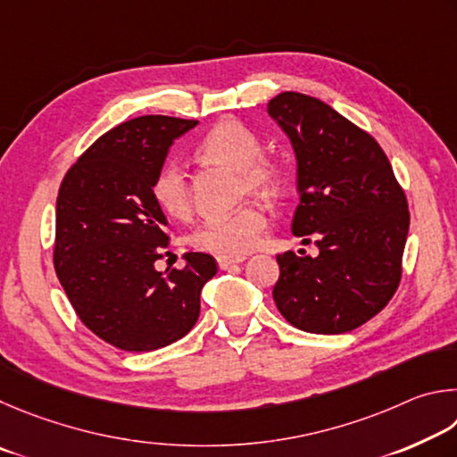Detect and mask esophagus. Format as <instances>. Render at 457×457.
Segmentation results:
<instances>
[{
	"instance_id": "esophagus-1",
	"label": "esophagus",
	"mask_w": 457,
	"mask_h": 457,
	"mask_svg": "<svg viewBox=\"0 0 457 457\" xmlns=\"http://www.w3.org/2000/svg\"><path fill=\"white\" fill-rule=\"evenodd\" d=\"M243 261H245V257H238V259H235V257H219V259H216L220 270H227V269H230L233 265H238V262H243Z\"/></svg>"
}]
</instances>
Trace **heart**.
I'll return each mask as SVG.
<instances>
[{"mask_svg": "<svg viewBox=\"0 0 457 457\" xmlns=\"http://www.w3.org/2000/svg\"><path fill=\"white\" fill-rule=\"evenodd\" d=\"M196 152L206 162L243 174L245 187L253 195L273 196L283 187L281 166L261 156L259 136L238 120H222L216 124L200 140ZM152 195L156 204L172 219H184L190 212L188 182L179 164L160 168L152 184ZM265 224L267 219L259 208L245 206L235 214L206 219L190 235V245L198 251L238 259L253 251Z\"/></svg>", "mask_w": 457, "mask_h": 457, "instance_id": "heart-1", "label": "heart"}]
</instances>
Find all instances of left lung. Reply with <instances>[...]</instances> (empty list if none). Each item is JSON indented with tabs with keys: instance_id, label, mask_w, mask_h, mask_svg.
<instances>
[{
	"instance_id": "obj_1",
	"label": "left lung",
	"mask_w": 457,
	"mask_h": 457,
	"mask_svg": "<svg viewBox=\"0 0 457 457\" xmlns=\"http://www.w3.org/2000/svg\"><path fill=\"white\" fill-rule=\"evenodd\" d=\"M267 112L297 158L291 230L319 249L317 257L278 254L277 309L301 331H353L397 291L410 233L405 195L379 144L329 104L283 92Z\"/></svg>"
}]
</instances>
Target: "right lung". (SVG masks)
Listing matches in <instances>:
<instances>
[{"mask_svg":"<svg viewBox=\"0 0 457 457\" xmlns=\"http://www.w3.org/2000/svg\"><path fill=\"white\" fill-rule=\"evenodd\" d=\"M196 120L140 116L100 136L63 176L55 203L54 267L87 329L124 351L182 339L200 315L216 261L187 253L184 269L158 273L168 220L152 195L176 138Z\"/></svg>","mask_w":457,"mask_h":457,"instance_id":"right-lung-1","label":"right lung"}]
</instances>
